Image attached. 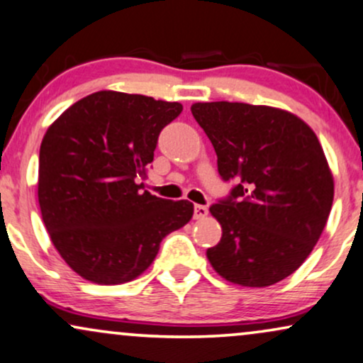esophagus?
Returning a JSON list of instances; mask_svg holds the SVG:
<instances>
[{
  "mask_svg": "<svg viewBox=\"0 0 363 363\" xmlns=\"http://www.w3.org/2000/svg\"><path fill=\"white\" fill-rule=\"evenodd\" d=\"M208 216V208L203 204H196L194 206V218L196 220H204Z\"/></svg>",
  "mask_w": 363,
  "mask_h": 363,
  "instance_id": "34e87169",
  "label": "esophagus"
}]
</instances>
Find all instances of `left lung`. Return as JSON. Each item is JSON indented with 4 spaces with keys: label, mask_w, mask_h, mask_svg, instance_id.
I'll return each instance as SVG.
<instances>
[{
    "label": "left lung",
    "mask_w": 363,
    "mask_h": 363,
    "mask_svg": "<svg viewBox=\"0 0 363 363\" xmlns=\"http://www.w3.org/2000/svg\"><path fill=\"white\" fill-rule=\"evenodd\" d=\"M191 111L215 147L220 176L238 182L209 208L223 231L208 248L209 264L245 287L289 277L313 252L333 204V174L316 133L262 104L194 103Z\"/></svg>",
    "instance_id": "left-lung-1"
}]
</instances>
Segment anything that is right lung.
<instances>
[{
	"instance_id": "right-lung-1",
	"label": "right lung",
	"mask_w": 363,
	"mask_h": 363,
	"mask_svg": "<svg viewBox=\"0 0 363 363\" xmlns=\"http://www.w3.org/2000/svg\"><path fill=\"white\" fill-rule=\"evenodd\" d=\"M181 111V103L98 91L67 108L43 135V225L65 264L86 281H133L150 267L165 235L193 218V203L157 198L138 182L154 160L159 133Z\"/></svg>"
}]
</instances>
